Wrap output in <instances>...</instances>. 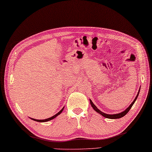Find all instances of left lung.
Instances as JSON below:
<instances>
[{
  "mask_svg": "<svg viewBox=\"0 0 152 152\" xmlns=\"http://www.w3.org/2000/svg\"><path fill=\"white\" fill-rule=\"evenodd\" d=\"M140 89H139V91H138V94H137V96H136V98H134V101H133L132 103H131V104L130 105V106L126 108V109L125 110V111H123V112H121V113H117V114H113V115H111V114H106V113H103V112H102V111L100 110H98V108H97V107L95 106V105L93 104V102H92V100H91V99H90V102H91V106L93 107V109L96 111L97 113H100V115H102V116H104V117H106V118H108V119H119V118H121V117H123V116H125L126 113H127L129 111V110H131V108L132 107V106H133V104H134V102H135V101H136V100H137V97L138 96V94H139V92H140Z\"/></svg>",
  "mask_w": 152,
  "mask_h": 152,
  "instance_id": "obj_1",
  "label": "left lung"
}]
</instances>
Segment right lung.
Instances as JSON below:
<instances>
[{
  "label": "right lung",
  "mask_w": 152,
  "mask_h": 152,
  "mask_svg": "<svg viewBox=\"0 0 152 152\" xmlns=\"http://www.w3.org/2000/svg\"><path fill=\"white\" fill-rule=\"evenodd\" d=\"M64 107L62 108V109H61L60 111H59L58 113H57L56 114V115H54V116H52V117H50V118H48V119H42V120H39V119H32V118H31V119L32 120H33V121H37V122H46V121H50V120H52V119H54L55 117H56L58 115H60V114L62 112V111L64 110Z\"/></svg>",
  "instance_id": "add662e5"
}]
</instances>
